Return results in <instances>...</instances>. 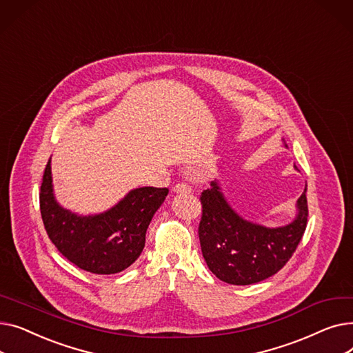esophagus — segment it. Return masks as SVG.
<instances>
[{
  "label": "esophagus",
  "mask_w": 353,
  "mask_h": 353,
  "mask_svg": "<svg viewBox=\"0 0 353 353\" xmlns=\"http://www.w3.org/2000/svg\"><path fill=\"white\" fill-rule=\"evenodd\" d=\"M173 192L174 193H192V188L188 183H177L173 188Z\"/></svg>",
  "instance_id": "esophagus-1"
}]
</instances>
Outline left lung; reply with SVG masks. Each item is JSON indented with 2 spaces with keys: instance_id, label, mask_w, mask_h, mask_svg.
<instances>
[{
  "instance_id": "8db88e82",
  "label": "left lung",
  "mask_w": 353,
  "mask_h": 353,
  "mask_svg": "<svg viewBox=\"0 0 353 353\" xmlns=\"http://www.w3.org/2000/svg\"><path fill=\"white\" fill-rule=\"evenodd\" d=\"M199 239L209 269L230 285L262 282L292 257L307 225L306 189L298 200V217L290 225L269 229L236 214L217 184L201 192Z\"/></svg>"
}]
</instances>
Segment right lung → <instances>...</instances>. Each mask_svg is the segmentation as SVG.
Returning <instances> with one entry per match:
<instances>
[{
	"mask_svg": "<svg viewBox=\"0 0 353 353\" xmlns=\"http://www.w3.org/2000/svg\"><path fill=\"white\" fill-rule=\"evenodd\" d=\"M51 181L48 160L40 189L46 232L67 261L96 274L119 273L137 261L147 228L169 194L167 188H140L108 212L81 217L57 205Z\"/></svg>",
	"mask_w": 353,
	"mask_h": 353,
	"instance_id": "obj_1",
	"label": "right lung"
}]
</instances>
